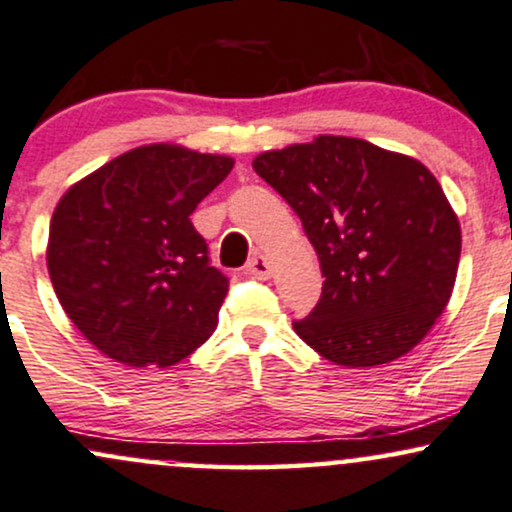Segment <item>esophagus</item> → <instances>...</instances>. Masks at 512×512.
<instances>
[{
	"label": "esophagus",
	"mask_w": 512,
	"mask_h": 512,
	"mask_svg": "<svg viewBox=\"0 0 512 512\" xmlns=\"http://www.w3.org/2000/svg\"><path fill=\"white\" fill-rule=\"evenodd\" d=\"M248 274L255 276V279H269V276H272V264L267 262L264 255H255L248 262Z\"/></svg>",
	"instance_id": "1"
}]
</instances>
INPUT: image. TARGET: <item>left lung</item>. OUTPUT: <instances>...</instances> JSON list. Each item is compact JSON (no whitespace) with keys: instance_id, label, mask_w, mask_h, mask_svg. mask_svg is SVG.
I'll return each instance as SVG.
<instances>
[{"instance_id":"obj_1","label":"left lung","mask_w":512,"mask_h":512,"mask_svg":"<svg viewBox=\"0 0 512 512\" xmlns=\"http://www.w3.org/2000/svg\"><path fill=\"white\" fill-rule=\"evenodd\" d=\"M252 169L293 207L322 267V298L295 334L343 367L415 348L460 262L458 217L432 171L346 135L262 152Z\"/></svg>"}]
</instances>
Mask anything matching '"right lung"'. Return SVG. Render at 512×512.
Listing matches in <instances>:
<instances>
[{"mask_svg": "<svg viewBox=\"0 0 512 512\" xmlns=\"http://www.w3.org/2000/svg\"><path fill=\"white\" fill-rule=\"evenodd\" d=\"M233 159L145 145L66 190L49 224L47 269L61 307L97 350L128 367H169L214 334L229 279L209 264L190 214Z\"/></svg>", "mask_w": 512, "mask_h": 512, "instance_id": "1", "label": "right lung"}]
</instances>
